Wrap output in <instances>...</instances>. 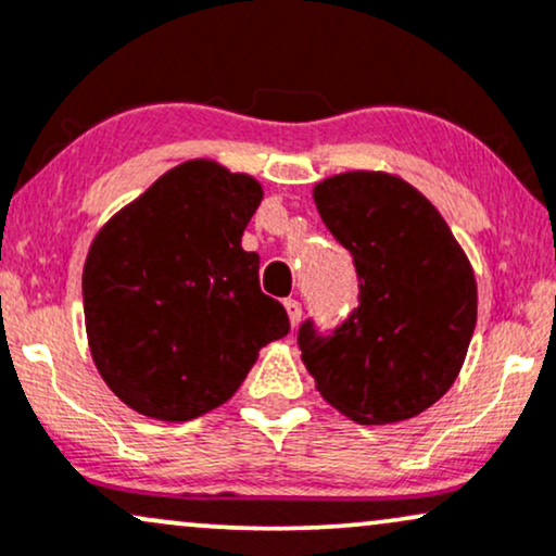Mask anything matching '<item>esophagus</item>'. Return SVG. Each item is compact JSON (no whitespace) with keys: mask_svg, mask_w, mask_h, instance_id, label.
I'll use <instances>...</instances> for the list:
<instances>
[{"mask_svg":"<svg viewBox=\"0 0 556 556\" xmlns=\"http://www.w3.org/2000/svg\"><path fill=\"white\" fill-rule=\"evenodd\" d=\"M285 311H287V318H290V326L295 329L300 316H303V305H300V300H285Z\"/></svg>","mask_w":556,"mask_h":556,"instance_id":"esophagus-1","label":"esophagus"}]
</instances>
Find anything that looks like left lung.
Instances as JSON below:
<instances>
[{"label":"left lung","mask_w":556,"mask_h":556,"mask_svg":"<svg viewBox=\"0 0 556 556\" xmlns=\"http://www.w3.org/2000/svg\"><path fill=\"white\" fill-rule=\"evenodd\" d=\"M331 236L352 253L359 307L331 337L313 320L298 344L318 393L357 425L417 417L456 383L473 326L477 279L430 199L383 170L313 186Z\"/></svg>","instance_id":"obj_1"}]
</instances>
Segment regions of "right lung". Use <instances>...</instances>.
I'll use <instances>...</instances> for the list:
<instances>
[{
  "instance_id": "obj_1",
  "label": "right lung",
  "mask_w": 556,
  "mask_h": 556,
  "mask_svg": "<svg viewBox=\"0 0 556 556\" xmlns=\"http://www.w3.org/2000/svg\"><path fill=\"white\" fill-rule=\"evenodd\" d=\"M264 189L214 160H186L98 230L83 300L92 363L144 417L189 422L223 406L261 346L282 339V303L243 251Z\"/></svg>"
}]
</instances>
